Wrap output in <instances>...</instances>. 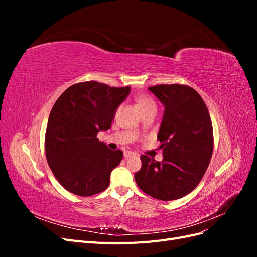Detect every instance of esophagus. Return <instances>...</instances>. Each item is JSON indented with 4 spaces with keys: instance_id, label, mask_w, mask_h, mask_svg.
<instances>
[{
    "instance_id": "esophagus-1",
    "label": "esophagus",
    "mask_w": 257,
    "mask_h": 257,
    "mask_svg": "<svg viewBox=\"0 0 257 257\" xmlns=\"http://www.w3.org/2000/svg\"><path fill=\"white\" fill-rule=\"evenodd\" d=\"M135 153L134 152H132V151H125L124 152V158L125 159H130V158H133V157H135Z\"/></svg>"
}]
</instances>
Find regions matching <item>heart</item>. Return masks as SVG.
Listing matches in <instances>:
<instances>
[{
    "instance_id": "1",
    "label": "heart",
    "mask_w": 257,
    "mask_h": 257,
    "mask_svg": "<svg viewBox=\"0 0 257 257\" xmlns=\"http://www.w3.org/2000/svg\"><path fill=\"white\" fill-rule=\"evenodd\" d=\"M136 105H137V108L139 109V111L146 109V108L155 107V104L153 100L146 95H138L136 97Z\"/></svg>"
}]
</instances>
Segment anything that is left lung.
I'll use <instances>...</instances> for the list:
<instances>
[{"label": "left lung", "instance_id": "left-lung-1", "mask_svg": "<svg viewBox=\"0 0 257 257\" xmlns=\"http://www.w3.org/2000/svg\"><path fill=\"white\" fill-rule=\"evenodd\" d=\"M164 106L158 139L163 160L142 155L137 185L160 200L188 195L205 175L213 151V130L208 108L198 93L183 84L148 88Z\"/></svg>", "mask_w": 257, "mask_h": 257}]
</instances>
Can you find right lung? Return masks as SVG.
<instances>
[{"label":"right lung","instance_id":"add662e5","mask_svg":"<svg viewBox=\"0 0 257 257\" xmlns=\"http://www.w3.org/2000/svg\"><path fill=\"white\" fill-rule=\"evenodd\" d=\"M131 92L87 81L73 84L54 103L45 135L48 165L65 190L78 196L103 192L123 158L96 137L110 128L118 107Z\"/></svg>","mask_w":257,"mask_h":257}]
</instances>
